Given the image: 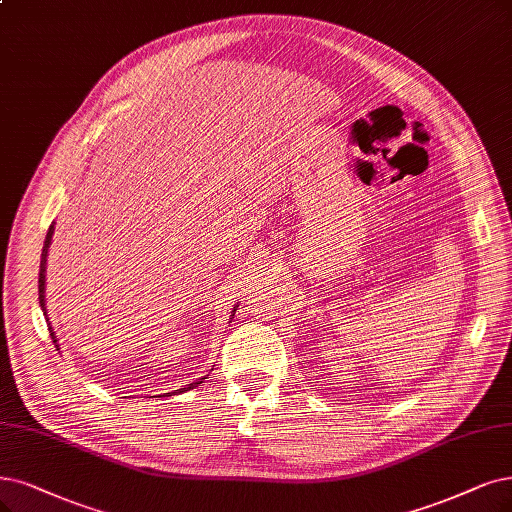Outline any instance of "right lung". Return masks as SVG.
I'll list each match as a JSON object with an SVG mask.
<instances>
[{"label":"right lung","mask_w":512,"mask_h":512,"mask_svg":"<svg viewBox=\"0 0 512 512\" xmlns=\"http://www.w3.org/2000/svg\"><path fill=\"white\" fill-rule=\"evenodd\" d=\"M52 234H54V223L50 225V230H48V234H46V242H44V249H42V261H40V280H37V289H40V306H42V310H44V316H46V323H48V331H50V337H52V342L56 344V350H59V339H56V335H54V329H52V325H50V318H48V312H46V261H48V249H50V242H52ZM232 312H236V308L232 310ZM234 316V314H232ZM206 380V377H200V380H196V382H192V384H187L185 388H179L177 392L181 394V392H187V390H192V388H196L198 384H202ZM175 392H168L166 396H173Z\"/></svg>","instance_id":"right-lung-1"}]
</instances>
